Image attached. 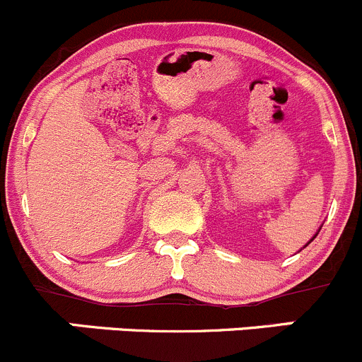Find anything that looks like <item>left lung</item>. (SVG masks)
<instances>
[{"mask_svg": "<svg viewBox=\"0 0 362 362\" xmlns=\"http://www.w3.org/2000/svg\"><path fill=\"white\" fill-rule=\"evenodd\" d=\"M317 234H318V232H317ZM317 234H315V235H313V238H311V239H310V241H308V243H306V245H310V243H311V241H313V239H315V238H317ZM306 245H304V246H306Z\"/></svg>", "mask_w": 362, "mask_h": 362, "instance_id": "left-lung-1", "label": "left lung"}]
</instances>
